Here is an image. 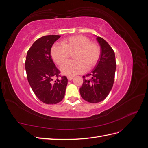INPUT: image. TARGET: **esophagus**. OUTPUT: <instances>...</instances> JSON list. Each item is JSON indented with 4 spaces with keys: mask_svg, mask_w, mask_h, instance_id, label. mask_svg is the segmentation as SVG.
Masks as SVG:
<instances>
[{
    "mask_svg": "<svg viewBox=\"0 0 148 148\" xmlns=\"http://www.w3.org/2000/svg\"><path fill=\"white\" fill-rule=\"evenodd\" d=\"M67 78H68L69 81H71V80H72L73 79V77H67Z\"/></svg>",
    "mask_w": 148,
    "mask_h": 148,
    "instance_id": "esophagus-1",
    "label": "esophagus"
}]
</instances>
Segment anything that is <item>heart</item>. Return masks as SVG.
<instances>
[{
	"instance_id": "b5f03b06",
	"label": "heart",
	"mask_w": 148,
	"mask_h": 148,
	"mask_svg": "<svg viewBox=\"0 0 148 148\" xmlns=\"http://www.w3.org/2000/svg\"><path fill=\"white\" fill-rule=\"evenodd\" d=\"M74 53L75 61L62 66V73L68 77L82 73L86 69L95 66L99 59L101 51L97 44L83 35L73 36L63 40L60 44H56L51 49V56L56 63L64 65L71 54Z\"/></svg>"
}]
</instances>
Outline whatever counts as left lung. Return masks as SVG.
I'll return each instance as SVG.
<instances>
[{
	"label": "left lung",
	"instance_id": "obj_1",
	"mask_svg": "<svg viewBox=\"0 0 148 148\" xmlns=\"http://www.w3.org/2000/svg\"><path fill=\"white\" fill-rule=\"evenodd\" d=\"M96 36V40L101 47V54L96 65L91 71V79L85 78L79 88L83 99L91 103H98L105 99L108 96L114 82L116 70V61L113 49L104 39Z\"/></svg>",
	"mask_w": 148,
	"mask_h": 148
}]
</instances>
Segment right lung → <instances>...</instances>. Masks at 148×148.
Segmentation results:
<instances>
[{
	"label": "right lung",
	"instance_id": "1",
	"mask_svg": "<svg viewBox=\"0 0 148 148\" xmlns=\"http://www.w3.org/2000/svg\"><path fill=\"white\" fill-rule=\"evenodd\" d=\"M60 35H49L36 40L26 55L25 69L28 81L38 99L47 104L60 102L65 96L68 79L65 76L53 82L58 77V70L52 59V46Z\"/></svg>",
	"mask_w": 148,
	"mask_h": 148
}]
</instances>
